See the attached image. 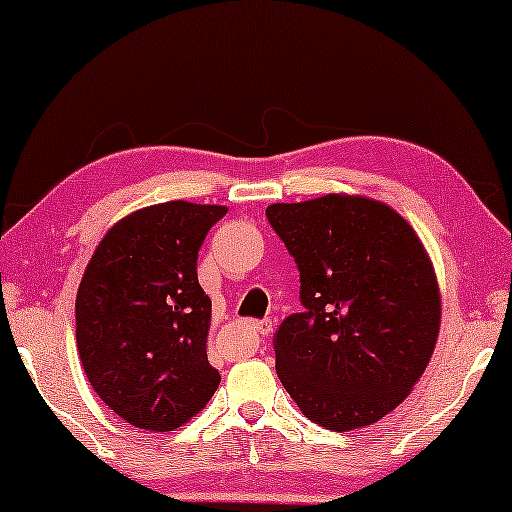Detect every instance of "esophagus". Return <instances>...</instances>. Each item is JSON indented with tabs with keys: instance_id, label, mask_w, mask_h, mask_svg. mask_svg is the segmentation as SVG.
I'll return each instance as SVG.
<instances>
[{
	"instance_id": "34e87169",
	"label": "esophagus",
	"mask_w": 512,
	"mask_h": 512,
	"mask_svg": "<svg viewBox=\"0 0 512 512\" xmlns=\"http://www.w3.org/2000/svg\"><path fill=\"white\" fill-rule=\"evenodd\" d=\"M254 331L261 335V338H268L270 331H272V319H265V321H251L249 324Z\"/></svg>"
}]
</instances>
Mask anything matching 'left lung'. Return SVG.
Returning a JSON list of instances; mask_svg holds the SVG:
<instances>
[{"label": "left lung", "mask_w": 512, "mask_h": 512, "mask_svg": "<svg viewBox=\"0 0 512 512\" xmlns=\"http://www.w3.org/2000/svg\"><path fill=\"white\" fill-rule=\"evenodd\" d=\"M300 272L303 312L275 335L277 375L331 431L380 422L429 366L440 328L433 265L410 223L361 195L265 209Z\"/></svg>", "instance_id": "obj_1"}]
</instances>
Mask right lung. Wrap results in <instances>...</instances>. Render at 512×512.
Instances as JSON below:
<instances>
[{"mask_svg":"<svg viewBox=\"0 0 512 512\" xmlns=\"http://www.w3.org/2000/svg\"><path fill=\"white\" fill-rule=\"evenodd\" d=\"M221 205L174 200L104 235L76 293V347L95 394L146 431H172L205 408L221 375L207 361L212 300L198 251Z\"/></svg>","mask_w":512,"mask_h":512,"instance_id":"obj_1","label":"right lung"}]
</instances>
